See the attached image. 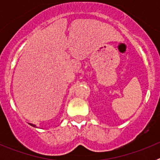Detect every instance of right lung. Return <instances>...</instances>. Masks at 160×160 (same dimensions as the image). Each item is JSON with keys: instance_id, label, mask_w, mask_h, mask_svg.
<instances>
[{"instance_id": "add662e5", "label": "right lung", "mask_w": 160, "mask_h": 160, "mask_svg": "<svg viewBox=\"0 0 160 160\" xmlns=\"http://www.w3.org/2000/svg\"><path fill=\"white\" fill-rule=\"evenodd\" d=\"M29 125L30 126H32V127H33V128H37L36 127V125H34V124H32V123H29Z\"/></svg>"}]
</instances>
